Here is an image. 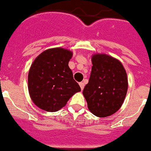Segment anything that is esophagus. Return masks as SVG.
I'll use <instances>...</instances> for the list:
<instances>
[{"label": "esophagus", "instance_id": "esophagus-1", "mask_svg": "<svg viewBox=\"0 0 151 151\" xmlns=\"http://www.w3.org/2000/svg\"><path fill=\"white\" fill-rule=\"evenodd\" d=\"M79 85H80V87H81V89L83 90V87H84V83H83V82H81V83H79Z\"/></svg>", "mask_w": 151, "mask_h": 151}]
</instances>
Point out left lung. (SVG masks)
Masks as SVG:
<instances>
[{
	"label": "left lung",
	"mask_w": 151,
	"mask_h": 151,
	"mask_svg": "<svg viewBox=\"0 0 151 151\" xmlns=\"http://www.w3.org/2000/svg\"><path fill=\"white\" fill-rule=\"evenodd\" d=\"M89 82L83 91L89 111L98 117L114 114L122 106L128 88L121 62L105 54L92 55Z\"/></svg>",
	"instance_id": "8db88e82"
}]
</instances>
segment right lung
<instances>
[{"label":"right lung","mask_w":151,"mask_h":151,"mask_svg":"<svg viewBox=\"0 0 151 151\" xmlns=\"http://www.w3.org/2000/svg\"><path fill=\"white\" fill-rule=\"evenodd\" d=\"M72 51L62 47L44 50L35 58L28 73V91L33 103L48 112L64 107L81 91L68 63Z\"/></svg>","instance_id":"obj_1"}]
</instances>
